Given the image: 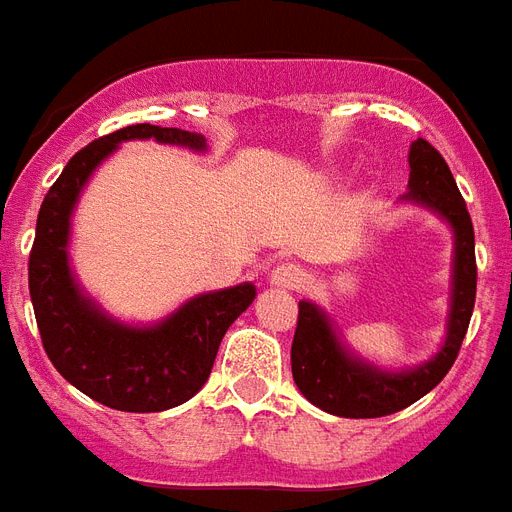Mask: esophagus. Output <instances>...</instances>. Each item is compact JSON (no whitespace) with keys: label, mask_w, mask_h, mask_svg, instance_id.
<instances>
[{"label":"esophagus","mask_w":512,"mask_h":512,"mask_svg":"<svg viewBox=\"0 0 512 512\" xmlns=\"http://www.w3.org/2000/svg\"><path fill=\"white\" fill-rule=\"evenodd\" d=\"M304 282V269L298 267V264H293V261H282V264H277V267L272 269V285H277V288L298 290L304 288Z\"/></svg>","instance_id":"1"}]
</instances>
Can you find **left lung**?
Returning a JSON list of instances; mask_svg holds the SVG:
<instances>
[{"instance_id": "left-lung-1", "label": "left lung", "mask_w": 512, "mask_h": 512, "mask_svg": "<svg viewBox=\"0 0 512 512\" xmlns=\"http://www.w3.org/2000/svg\"><path fill=\"white\" fill-rule=\"evenodd\" d=\"M404 198L433 208L455 227V293L447 343L418 370L383 372L351 357L325 314L309 301H298L296 335L290 346L293 380L314 407L338 418H383L418 402L452 370L468 333L476 304V237L455 177L431 142H412L410 192Z\"/></svg>"}]
</instances>
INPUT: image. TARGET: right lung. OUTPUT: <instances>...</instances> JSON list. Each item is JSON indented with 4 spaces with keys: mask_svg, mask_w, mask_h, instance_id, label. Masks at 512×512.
I'll use <instances>...</instances> for the list:
<instances>
[{
    "mask_svg": "<svg viewBox=\"0 0 512 512\" xmlns=\"http://www.w3.org/2000/svg\"><path fill=\"white\" fill-rule=\"evenodd\" d=\"M124 140H158L203 150V134L174 126L132 124L89 142L44 195L28 256V290L44 351L81 394L110 410L161 412L198 394L211 375L227 327L251 306V282L187 301L155 327H126L97 312L73 285L68 224L73 203L97 163Z\"/></svg>",
    "mask_w": 512,
    "mask_h": 512,
    "instance_id": "add662e5",
    "label": "right lung"
}]
</instances>
